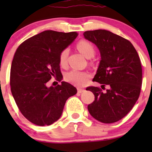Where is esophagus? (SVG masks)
I'll return each instance as SVG.
<instances>
[{"instance_id": "obj_1", "label": "esophagus", "mask_w": 152, "mask_h": 152, "mask_svg": "<svg viewBox=\"0 0 152 152\" xmlns=\"http://www.w3.org/2000/svg\"><path fill=\"white\" fill-rule=\"evenodd\" d=\"M85 90L84 88H77V93H82L83 92H84Z\"/></svg>"}]
</instances>
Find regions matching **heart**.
I'll return each mask as SVG.
<instances>
[{
  "instance_id": "obj_1",
  "label": "heart",
  "mask_w": 152,
  "mask_h": 152,
  "mask_svg": "<svg viewBox=\"0 0 152 152\" xmlns=\"http://www.w3.org/2000/svg\"><path fill=\"white\" fill-rule=\"evenodd\" d=\"M78 50L86 58L92 57L95 54V48L93 44L88 41L82 40L77 44ZM69 50L64 48L60 52L59 56V61L60 66L65 67L67 65L68 57ZM89 77L88 75L85 72L77 70H72L64 75V80L66 82L77 86H82L86 84Z\"/></svg>"
}]
</instances>
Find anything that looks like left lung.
Listing matches in <instances>:
<instances>
[{"label":"left lung","mask_w":152,"mask_h":152,"mask_svg":"<svg viewBox=\"0 0 152 152\" xmlns=\"http://www.w3.org/2000/svg\"><path fill=\"white\" fill-rule=\"evenodd\" d=\"M85 39L95 43L101 55L93 81L101 88L89 86L95 100L88 105L89 113L103 123H113L123 118L138 100L142 86V66L134 45L127 39L105 30L86 31Z\"/></svg>","instance_id":"8db88e82"}]
</instances>
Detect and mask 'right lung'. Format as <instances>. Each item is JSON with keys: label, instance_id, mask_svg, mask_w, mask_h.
Wrapping results in <instances>:
<instances>
[{"label": "right lung", "instance_id": "1", "mask_svg": "<svg viewBox=\"0 0 152 152\" xmlns=\"http://www.w3.org/2000/svg\"><path fill=\"white\" fill-rule=\"evenodd\" d=\"M77 35L76 32L43 31L23 41L14 54L10 70L12 94L23 115L36 125H50L59 120L66 101L77 92L65 82L46 86L52 77L61 80L59 53Z\"/></svg>", "mask_w": 152, "mask_h": 152}]
</instances>
